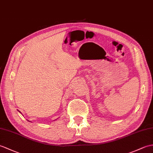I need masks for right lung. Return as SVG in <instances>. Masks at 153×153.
Masks as SVG:
<instances>
[{
  "instance_id": "right-lung-1",
  "label": "right lung",
  "mask_w": 153,
  "mask_h": 153,
  "mask_svg": "<svg viewBox=\"0 0 153 153\" xmlns=\"http://www.w3.org/2000/svg\"><path fill=\"white\" fill-rule=\"evenodd\" d=\"M19 112H20V111H19ZM20 113H21V112H20Z\"/></svg>"
}]
</instances>
